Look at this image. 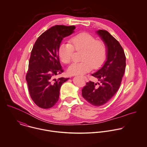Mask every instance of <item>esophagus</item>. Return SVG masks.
Returning <instances> with one entry per match:
<instances>
[{"label": "esophagus", "instance_id": "34e87169", "mask_svg": "<svg viewBox=\"0 0 147 147\" xmlns=\"http://www.w3.org/2000/svg\"><path fill=\"white\" fill-rule=\"evenodd\" d=\"M83 79H84L86 82H88V79H87V78L86 76H83Z\"/></svg>", "mask_w": 147, "mask_h": 147}]
</instances>
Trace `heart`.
I'll use <instances>...</instances> for the list:
<instances>
[{"mask_svg": "<svg viewBox=\"0 0 147 147\" xmlns=\"http://www.w3.org/2000/svg\"><path fill=\"white\" fill-rule=\"evenodd\" d=\"M83 51L81 60L79 63H74L68 69L69 75H83L90 72L93 67L98 68L104 61L107 55V48L105 44L92 35L86 33H80L70 40V43H63L58 49V56L61 62L68 64L71 62L74 53Z\"/></svg>", "mask_w": 147, "mask_h": 147, "instance_id": "b5f03b06", "label": "heart"}]
</instances>
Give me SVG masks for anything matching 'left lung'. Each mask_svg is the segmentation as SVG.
Here are the masks:
<instances>
[{
    "label": "left lung",
    "instance_id": "1",
    "mask_svg": "<svg viewBox=\"0 0 147 147\" xmlns=\"http://www.w3.org/2000/svg\"><path fill=\"white\" fill-rule=\"evenodd\" d=\"M96 33L107 48L105 62L92 74L101 84L96 87L97 83H87L82 89V96L89 103L98 107L109 101L119 90L125 69L126 57L119 42L108 31L99 30Z\"/></svg>",
    "mask_w": 147,
    "mask_h": 147
}]
</instances>
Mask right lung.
I'll list each match as a JSON object with an SVG mask.
<instances>
[{"instance_id": "right-lung-1", "label": "right lung", "mask_w": 147, "mask_h": 147, "mask_svg": "<svg viewBox=\"0 0 147 147\" xmlns=\"http://www.w3.org/2000/svg\"><path fill=\"white\" fill-rule=\"evenodd\" d=\"M75 26L56 25L43 32L32 48L26 75L30 95L40 108L48 109L58 101L62 84L69 78L55 79L63 72L58 49L64 38L74 32Z\"/></svg>"}]
</instances>
